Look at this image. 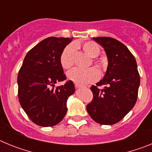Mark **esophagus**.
<instances>
[{
	"label": "esophagus",
	"mask_w": 152,
	"mask_h": 152,
	"mask_svg": "<svg viewBox=\"0 0 152 152\" xmlns=\"http://www.w3.org/2000/svg\"><path fill=\"white\" fill-rule=\"evenodd\" d=\"M75 88H77V89H79V88H82V86L79 85V84H75Z\"/></svg>",
	"instance_id": "obj_1"
}]
</instances>
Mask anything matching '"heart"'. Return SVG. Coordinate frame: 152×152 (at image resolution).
<instances>
[{"instance_id":"1","label":"heart","mask_w":152,"mask_h":152,"mask_svg":"<svg viewBox=\"0 0 152 152\" xmlns=\"http://www.w3.org/2000/svg\"><path fill=\"white\" fill-rule=\"evenodd\" d=\"M80 46L82 47L84 52H86L91 58H96L100 53V46L93 41L85 42L83 44L76 42L75 44L68 45L61 52L59 58L60 64L64 69H69L73 66L75 50L76 48H79ZM95 63L100 68H103V63L100 61L95 60ZM99 72L94 68H91L86 70L75 68L67 74V77L68 80L80 85L94 82L99 78Z\"/></svg>"}]
</instances>
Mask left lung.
Returning <instances> with one entry per match:
<instances>
[{"label": "left lung", "mask_w": 152, "mask_h": 152, "mask_svg": "<svg viewBox=\"0 0 152 152\" xmlns=\"http://www.w3.org/2000/svg\"><path fill=\"white\" fill-rule=\"evenodd\" d=\"M106 52L105 76L91 88L92 101L87 105L90 116L101 125H113L124 118L137 100L140 76L135 57L128 48L110 37H94ZM103 85L100 89L98 86Z\"/></svg>", "instance_id": "left-lung-1"}]
</instances>
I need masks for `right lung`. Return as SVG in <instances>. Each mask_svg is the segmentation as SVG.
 Instances as JSON below:
<instances>
[{"label":"right lung","instance_id":"1","mask_svg":"<svg viewBox=\"0 0 152 152\" xmlns=\"http://www.w3.org/2000/svg\"><path fill=\"white\" fill-rule=\"evenodd\" d=\"M72 38L49 37L28 52L17 76L18 98L28 117L40 126L59 123L67 113V100L75 93V84L66 80L60 64L63 49Z\"/></svg>","mask_w":152,"mask_h":152}]
</instances>
